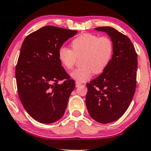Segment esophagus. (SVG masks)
Wrapping results in <instances>:
<instances>
[{"mask_svg":"<svg viewBox=\"0 0 151 151\" xmlns=\"http://www.w3.org/2000/svg\"><path fill=\"white\" fill-rule=\"evenodd\" d=\"M81 83H80V82H78V81L76 82V87H78L79 86H81Z\"/></svg>","mask_w":151,"mask_h":151,"instance_id":"esophagus-1","label":"esophagus"}]
</instances>
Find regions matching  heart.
I'll return each instance as SVG.
<instances>
[{"instance_id": "1", "label": "heart", "mask_w": 151, "mask_h": 151, "mask_svg": "<svg viewBox=\"0 0 151 151\" xmlns=\"http://www.w3.org/2000/svg\"><path fill=\"white\" fill-rule=\"evenodd\" d=\"M71 49L61 47L58 57L61 64L67 69L75 65L77 57H81V66L70 73V76L78 82H85L92 77L93 73H101L109 65L113 52V44L107 36L85 33L74 38Z\"/></svg>"}]
</instances>
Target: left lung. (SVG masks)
<instances>
[{"label": "left lung", "instance_id": "8db88e82", "mask_svg": "<svg viewBox=\"0 0 151 151\" xmlns=\"http://www.w3.org/2000/svg\"><path fill=\"white\" fill-rule=\"evenodd\" d=\"M111 37L113 54L105 70L87 83L86 106L100 123L118 120L129 106L137 86V54L130 39L110 27L96 28Z\"/></svg>", "mask_w": 151, "mask_h": 151}]
</instances>
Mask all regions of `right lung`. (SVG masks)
<instances>
[{"label": "right lung", "mask_w": 151, "mask_h": 151, "mask_svg": "<svg viewBox=\"0 0 151 151\" xmlns=\"http://www.w3.org/2000/svg\"><path fill=\"white\" fill-rule=\"evenodd\" d=\"M77 33L46 26L27 36L22 45L15 68L18 94L24 109L39 122L53 123L64 114L76 85L61 66L58 51Z\"/></svg>", "instance_id": "right-lung-1"}]
</instances>
